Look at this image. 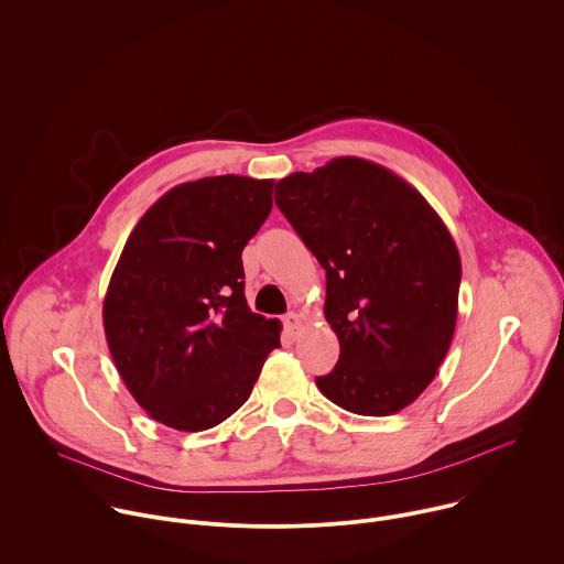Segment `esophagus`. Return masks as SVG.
Wrapping results in <instances>:
<instances>
[{
	"label": "esophagus",
	"mask_w": 564,
	"mask_h": 564,
	"mask_svg": "<svg viewBox=\"0 0 564 564\" xmlns=\"http://www.w3.org/2000/svg\"><path fill=\"white\" fill-rule=\"evenodd\" d=\"M282 324H284V330L293 337L300 330V326H302V317L297 313H289V315H284Z\"/></svg>",
	"instance_id": "34e87169"
}]
</instances>
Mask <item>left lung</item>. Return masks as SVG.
I'll use <instances>...</instances> for the list:
<instances>
[{
  "instance_id": "8db88e82",
  "label": "left lung",
  "mask_w": 564,
  "mask_h": 564,
  "mask_svg": "<svg viewBox=\"0 0 564 564\" xmlns=\"http://www.w3.org/2000/svg\"><path fill=\"white\" fill-rule=\"evenodd\" d=\"M275 205L326 271L339 361L315 379L319 392L364 416L403 410L456 326L460 256L445 223L410 183L357 156L282 178Z\"/></svg>"
}]
</instances>
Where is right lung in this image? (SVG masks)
Returning <instances> with one entry per match:
<instances>
[{"instance_id":"right-lung-1","label":"right lung","mask_w":564,"mask_h":564,"mask_svg":"<svg viewBox=\"0 0 564 564\" xmlns=\"http://www.w3.org/2000/svg\"><path fill=\"white\" fill-rule=\"evenodd\" d=\"M273 183L227 174L176 185L121 251L104 300L106 339L137 403L167 427L223 423L280 348L282 324L249 308L242 271Z\"/></svg>"}]
</instances>
